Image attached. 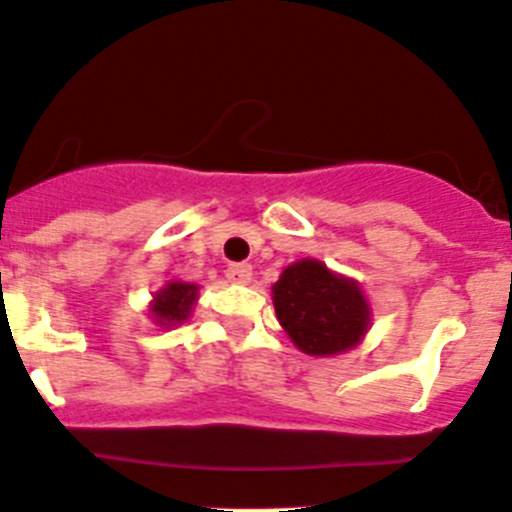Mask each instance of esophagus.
I'll return each instance as SVG.
<instances>
[{
	"instance_id": "1",
	"label": "esophagus",
	"mask_w": 512,
	"mask_h": 512,
	"mask_svg": "<svg viewBox=\"0 0 512 512\" xmlns=\"http://www.w3.org/2000/svg\"><path fill=\"white\" fill-rule=\"evenodd\" d=\"M226 276H229V281H234V283H249L251 281V266L249 263H231V266L226 268Z\"/></svg>"
}]
</instances>
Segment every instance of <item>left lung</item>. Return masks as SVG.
<instances>
[{
    "instance_id": "1",
    "label": "left lung",
    "mask_w": 512,
    "mask_h": 512,
    "mask_svg": "<svg viewBox=\"0 0 512 512\" xmlns=\"http://www.w3.org/2000/svg\"><path fill=\"white\" fill-rule=\"evenodd\" d=\"M273 306L283 331L311 356H333L353 348L371 321L358 283L336 276L313 258L281 273L273 286Z\"/></svg>"
}]
</instances>
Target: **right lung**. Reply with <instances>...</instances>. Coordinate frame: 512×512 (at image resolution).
I'll list each match as a JSON object with an SVG mask.
<instances>
[{"mask_svg": "<svg viewBox=\"0 0 512 512\" xmlns=\"http://www.w3.org/2000/svg\"><path fill=\"white\" fill-rule=\"evenodd\" d=\"M196 288L194 283H169L166 288H161L154 296L151 303V313H154V321L161 326H174L189 318L191 306L196 301Z\"/></svg>", "mask_w": 512, "mask_h": 512, "instance_id": "obj_1", "label": "right lung"}]
</instances>
